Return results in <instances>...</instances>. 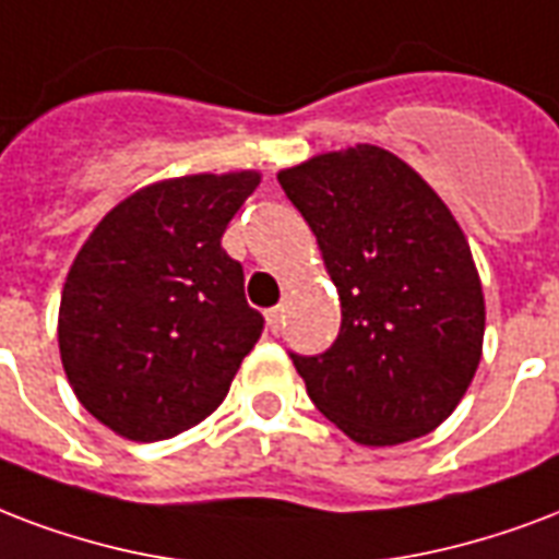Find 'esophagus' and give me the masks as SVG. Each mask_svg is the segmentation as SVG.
I'll return each mask as SVG.
<instances>
[{
    "mask_svg": "<svg viewBox=\"0 0 559 559\" xmlns=\"http://www.w3.org/2000/svg\"><path fill=\"white\" fill-rule=\"evenodd\" d=\"M266 322H270V328L272 331H275V334H278L281 331V322H284V308H272V310H266Z\"/></svg>",
    "mask_w": 559,
    "mask_h": 559,
    "instance_id": "34e87169",
    "label": "esophagus"
}]
</instances>
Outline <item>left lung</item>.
I'll list each match as a JSON object with an SVG mask.
<instances>
[{
    "mask_svg": "<svg viewBox=\"0 0 559 559\" xmlns=\"http://www.w3.org/2000/svg\"><path fill=\"white\" fill-rule=\"evenodd\" d=\"M340 293L325 355H293L310 402L360 445L440 428L484 352V289L466 234L433 187L381 146L357 143L281 169Z\"/></svg>",
    "mask_w": 559,
    "mask_h": 559,
    "instance_id": "left-lung-1",
    "label": "left lung"
}]
</instances>
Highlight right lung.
<instances>
[{
    "mask_svg": "<svg viewBox=\"0 0 559 559\" xmlns=\"http://www.w3.org/2000/svg\"><path fill=\"white\" fill-rule=\"evenodd\" d=\"M261 173L155 181L110 207L63 281L58 348L84 411L134 442L169 440L228 395L263 317L223 249Z\"/></svg>",
    "mask_w": 559,
    "mask_h": 559,
    "instance_id": "1",
    "label": "right lung"
}]
</instances>
